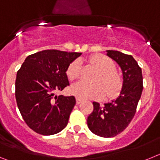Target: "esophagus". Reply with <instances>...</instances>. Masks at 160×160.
<instances>
[{
  "instance_id": "obj_1",
  "label": "esophagus",
  "mask_w": 160,
  "mask_h": 160,
  "mask_svg": "<svg viewBox=\"0 0 160 160\" xmlns=\"http://www.w3.org/2000/svg\"><path fill=\"white\" fill-rule=\"evenodd\" d=\"M82 102V99H81V98H76V103H77V104H80Z\"/></svg>"
}]
</instances>
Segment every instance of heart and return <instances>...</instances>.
Returning <instances> with one entry per match:
<instances>
[{"label": "heart", "mask_w": 160, "mask_h": 160, "mask_svg": "<svg viewBox=\"0 0 160 160\" xmlns=\"http://www.w3.org/2000/svg\"><path fill=\"white\" fill-rule=\"evenodd\" d=\"M90 62L99 70L94 84H87L84 82H78L70 88L71 93L76 98L81 99H100L107 95L110 98L116 97L122 90V79L115 72L116 67L114 62L107 56L102 54L94 55ZM82 62L80 59L73 61L66 70V74L70 80H74L80 76Z\"/></svg>", "instance_id": "1"}]
</instances>
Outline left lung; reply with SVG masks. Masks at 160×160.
I'll list each match as a JSON object with an SVG mask.
<instances>
[{
  "instance_id": "obj_1",
  "label": "left lung",
  "mask_w": 160,
  "mask_h": 160,
  "mask_svg": "<svg viewBox=\"0 0 160 160\" xmlns=\"http://www.w3.org/2000/svg\"><path fill=\"white\" fill-rule=\"evenodd\" d=\"M107 55L119 65L122 71V88L119 96L102 107L94 102V111L87 118L91 132L104 138L123 131L134 118L142 91V70L131 55L107 50Z\"/></svg>"
}]
</instances>
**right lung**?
<instances>
[{
	"mask_svg": "<svg viewBox=\"0 0 160 160\" xmlns=\"http://www.w3.org/2000/svg\"><path fill=\"white\" fill-rule=\"evenodd\" d=\"M81 54L42 50L28 56L17 73V104L25 123L35 132L54 135L67 125L75 98L54 93L70 85L66 70Z\"/></svg>",
	"mask_w": 160,
	"mask_h": 160,
	"instance_id": "add662e5",
	"label": "right lung"
}]
</instances>
